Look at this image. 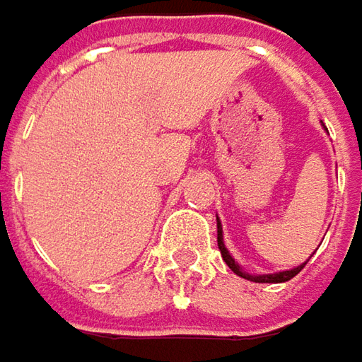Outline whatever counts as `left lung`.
Segmentation results:
<instances>
[{"label": "left lung", "mask_w": 362, "mask_h": 362, "mask_svg": "<svg viewBox=\"0 0 362 362\" xmlns=\"http://www.w3.org/2000/svg\"><path fill=\"white\" fill-rule=\"evenodd\" d=\"M216 243H218V249H221L223 261H225L228 267H230V272H233V274H237L239 277L249 279V281H255V284H284V281H290L291 277H296V275L300 274V272L304 269V265L308 263L306 259L304 263H300V265H296V267H291V269H286V272H275V274H263V275L247 274L243 267H241L237 261L233 259V255L228 253V249L225 247V241H223V225H221V218H218V216H216Z\"/></svg>", "instance_id": "1"}]
</instances>
